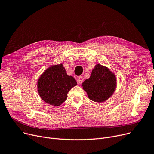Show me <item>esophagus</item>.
<instances>
[{
	"label": "esophagus",
	"instance_id": "34e87169",
	"mask_svg": "<svg viewBox=\"0 0 154 154\" xmlns=\"http://www.w3.org/2000/svg\"><path fill=\"white\" fill-rule=\"evenodd\" d=\"M84 81V78L82 76H79L77 79V83L78 84H82Z\"/></svg>",
	"mask_w": 154,
	"mask_h": 154
}]
</instances>
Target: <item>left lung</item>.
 <instances>
[{
	"mask_svg": "<svg viewBox=\"0 0 154 154\" xmlns=\"http://www.w3.org/2000/svg\"><path fill=\"white\" fill-rule=\"evenodd\" d=\"M88 98L95 102H103L109 98L116 87L115 75L105 67L95 66L89 79L82 84Z\"/></svg>",
	"mask_w": 154,
	"mask_h": 154,
	"instance_id": "1",
	"label": "left lung"
}]
</instances>
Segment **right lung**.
Returning a JSON list of instances; mask_svg holds the SVG:
<instances>
[{
	"label": "right lung",
	"instance_id": "obj_1",
	"mask_svg": "<svg viewBox=\"0 0 154 154\" xmlns=\"http://www.w3.org/2000/svg\"><path fill=\"white\" fill-rule=\"evenodd\" d=\"M77 85L72 76H69L63 64L47 69L38 81V93L43 100L51 105H60L67 98L69 90Z\"/></svg>",
	"mask_w": 154,
	"mask_h": 154
}]
</instances>
